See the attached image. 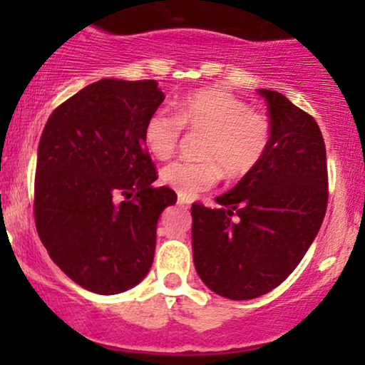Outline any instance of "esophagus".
I'll use <instances>...</instances> for the list:
<instances>
[{"label": "esophagus", "mask_w": 365, "mask_h": 365, "mask_svg": "<svg viewBox=\"0 0 365 365\" xmlns=\"http://www.w3.org/2000/svg\"><path fill=\"white\" fill-rule=\"evenodd\" d=\"M178 206H183V207H190V200L185 199V197H178Z\"/></svg>", "instance_id": "34e87169"}]
</instances>
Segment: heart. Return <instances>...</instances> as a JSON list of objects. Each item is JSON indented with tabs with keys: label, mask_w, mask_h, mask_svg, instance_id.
Segmentation results:
<instances>
[{
	"label": "heart",
	"mask_w": 365,
	"mask_h": 365,
	"mask_svg": "<svg viewBox=\"0 0 365 365\" xmlns=\"http://www.w3.org/2000/svg\"><path fill=\"white\" fill-rule=\"evenodd\" d=\"M182 127L202 133L199 156L202 161H177L161 171L165 185L180 197H194L211 188L221 171L228 178H242L257 168L271 142V125L249 104L220 89H200L182 98L175 116L159 110L144 125V142L158 159L173 156Z\"/></svg>",
	"instance_id": "heart-1"
}]
</instances>
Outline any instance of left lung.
Wrapping results in <instances>:
<instances>
[{"label":"left lung","mask_w":365,"mask_h":365,"mask_svg":"<svg viewBox=\"0 0 365 365\" xmlns=\"http://www.w3.org/2000/svg\"><path fill=\"white\" fill-rule=\"evenodd\" d=\"M267 103L271 142L257 168L192 206L194 266L204 284L232 300L257 299L283 283L319 232L328 206L322 133L311 115L276 91Z\"/></svg>","instance_id":"left-lung-1"}]
</instances>
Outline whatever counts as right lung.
Instances as JSON below:
<instances>
[{
	"label": "right lung",
	"mask_w": 365,
	"mask_h": 365,
	"mask_svg": "<svg viewBox=\"0 0 365 365\" xmlns=\"http://www.w3.org/2000/svg\"><path fill=\"white\" fill-rule=\"evenodd\" d=\"M165 94L156 81L103 78L51 113L37 148L36 228L53 262L86 290L115 295L153 266L158 220L177 202L153 187L144 125Z\"/></svg>",
	"instance_id": "1"
}]
</instances>
